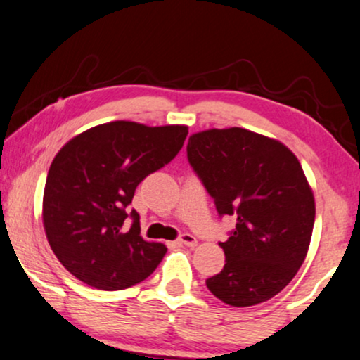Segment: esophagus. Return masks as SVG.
Returning <instances> with one entry per match:
<instances>
[{
    "mask_svg": "<svg viewBox=\"0 0 360 360\" xmlns=\"http://www.w3.org/2000/svg\"><path fill=\"white\" fill-rule=\"evenodd\" d=\"M179 243L181 244H184V245H189V248H194L195 244H198V239L194 238L193 234H189V233H183V234H179Z\"/></svg>",
    "mask_w": 360,
    "mask_h": 360,
    "instance_id": "34e87169",
    "label": "esophagus"
}]
</instances>
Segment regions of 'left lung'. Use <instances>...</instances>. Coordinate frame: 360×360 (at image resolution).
<instances>
[{"instance_id": "left-lung-1", "label": "left lung", "mask_w": 360, "mask_h": 360, "mask_svg": "<svg viewBox=\"0 0 360 360\" xmlns=\"http://www.w3.org/2000/svg\"><path fill=\"white\" fill-rule=\"evenodd\" d=\"M188 161L221 217L236 227L219 243L226 264L206 285L234 307L279 294L311 243L316 204L297 158L279 141L243 127L193 134Z\"/></svg>"}]
</instances>
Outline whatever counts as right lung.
Listing matches in <instances>:
<instances>
[{"mask_svg": "<svg viewBox=\"0 0 360 360\" xmlns=\"http://www.w3.org/2000/svg\"><path fill=\"white\" fill-rule=\"evenodd\" d=\"M186 136V126L112 121L61 148L48 171L43 222L72 276L99 290L127 289L151 276L166 245L141 238L139 214L127 206L141 181L177 156Z\"/></svg>", "mask_w": 360, "mask_h": 360, "instance_id": "add662e5", "label": "right lung"}]
</instances>
